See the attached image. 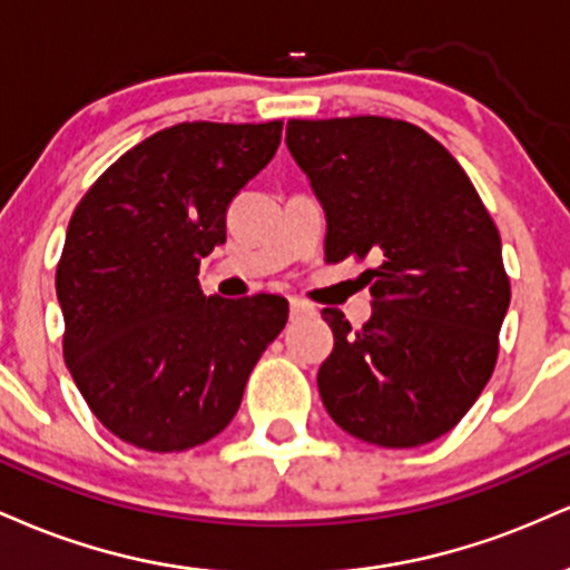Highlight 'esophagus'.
Instances as JSON below:
<instances>
[{"instance_id":"1","label":"esophagus","mask_w":570,"mask_h":570,"mask_svg":"<svg viewBox=\"0 0 570 570\" xmlns=\"http://www.w3.org/2000/svg\"><path fill=\"white\" fill-rule=\"evenodd\" d=\"M313 313H316V307L307 303V299L289 297V316H292V322H299V318L313 316Z\"/></svg>"}]
</instances>
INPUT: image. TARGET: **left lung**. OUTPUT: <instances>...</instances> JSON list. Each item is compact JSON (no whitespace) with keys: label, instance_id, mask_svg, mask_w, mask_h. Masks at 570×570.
Returning <instances> with one entry per match:
<instances>
[{"label":"left lung","instance_id":"1","mask_svg":"<svg viewBox=\"0 0 570 570\" xmlns=\"http://www.w3.org/2000/svg\"><path fill=\"white\" fill-rule=\"evenodd\" d=\"M286 144L326 212V263H377L367 324L322 311L326 412L381 448L448 434L493 375L512 297L485 203L434 136L394 117L289 120Z\"/></svg>","mask_w":570,"mask_h":570}]
</instances>
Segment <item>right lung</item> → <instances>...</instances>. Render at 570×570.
I'll list each match as a JSON object with an SVG mask.
<instances>
[{
	"label": "right lung",
	"mask_w": 570,
	"mask_h": 570,
	"mask_svg": "<svg viewBox=\"0 0 570 570\" xmlns=\"http://www.w3.org/2000/svg\"><path fill=\"white\" fill-rule=\"evenodd\" d=\"M284 122H179L90 185L56 267L63 358L104 429L153 453L217 436L289 318L278 294L206 297L198 267Z\"/></svg>",
	"instance_id": "obj_1"
}]
</instances>
